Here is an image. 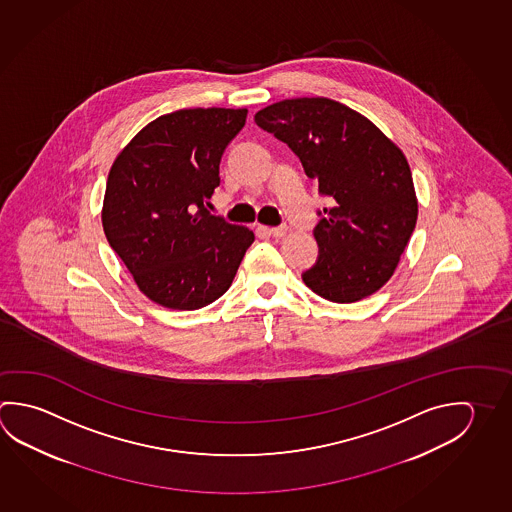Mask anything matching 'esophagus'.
Wrapping results in <instances>:
<instances>
[{
  "mask_svg": "<svg viewBox=\"0 0 512 512\" xmlns=\"http://www.w3.org/2000/svg\"><path fill=\"white\" fill-rule=\"evenodd\" d=\"M262 230H266L269 235H273V237H284L287 234V226H273V228H268V226H262Z\"/></svg>",
  "mask_w": 512,
  "mask_h": 512,
  "instance_id": "1",
  "label": "esophagus"
}]
</instances>
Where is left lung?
<instances>
[{
	"instance_id": "8db88e82",
	"label": "left lung",
	"mask_w": 512,
	"mask_h": 512,
	"mask_svg": "<svg viewBox=\"0 0 512 512\" xmlns=\"http://www.w3.org/2000/svg\"><path fill=\"white\" fill-rule=\"evenodd\" d=\"M300 158L329 207L314 228L318 260L302 278L325 300L352 304L394 275L417 223L406 156L367 117L325 97L280 100L255 115Z\"/></svg>"
}]
</instances>
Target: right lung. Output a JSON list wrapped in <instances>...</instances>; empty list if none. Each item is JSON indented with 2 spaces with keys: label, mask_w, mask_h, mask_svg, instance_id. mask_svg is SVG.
<instances>
[{
  "label": "right lung",
  "mask_w": 512,
  "mask_h": 512,
  "mask_svg": "<svg viewBox=\"0 0 512 512\" xmlns=\"http://www.w3.org/2000/svg\"><path fill=\"white\" fill-rule=\"evenodd\" d=\"M248 109H180L156 118L109 171L102 226L149 300L176 311L212 304L232 286L250 228L208 212L226 145Z\"/></svg>",
  "instance_id": "right-lung-1"
}]
</instances>
